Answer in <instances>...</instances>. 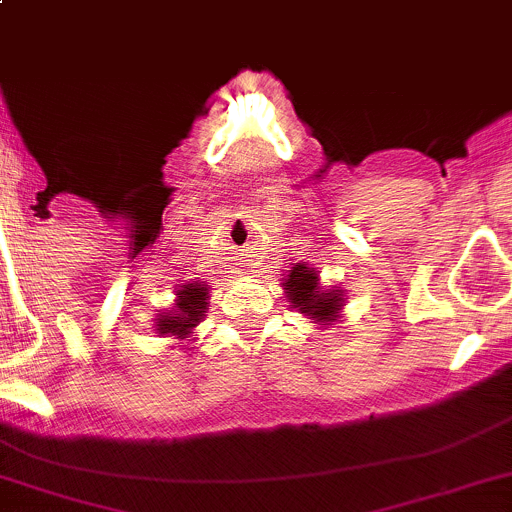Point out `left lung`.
<instances>
[{
  "mask_svg": "<svg viewBox=\"0 0 512 512\" xmlns=\"http://www.w3.org/2000/svg\"><path fill=\"white\" fill-rule=\"evenodd\" d=\"M282 289H285L289 307L312 319L319 327H332L342 319L347 289L324 287L319 282L317 267L297 262L292 270H287V277H282Z\"/></svg>",
  "mask_w": 512,
  "mask_h": 512,
  "instance_id": "left-lung-1",
  "label": "left lung"
}]
</instances>
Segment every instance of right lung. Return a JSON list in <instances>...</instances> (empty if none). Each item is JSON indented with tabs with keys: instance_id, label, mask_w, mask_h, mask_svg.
<instances>
[{
	"instance_id": "1",
	"label": "right lung",
	"mask_w": 512,
	"mask_h": 512,
	"mask_svg": "<svg viewBox=\"0 0 512 512\" xmlns=\"http://www.w3.org/2000/svg\"><path fill=\"white\" fill-rule=\"evenodd\" d=\"M210 299L208 282H185L175 287V304L168 309H158L156 334L158 337H173L180 344L195 342V327L205 319ZM193 349V347H190Z\"/></svg>"
}]
</instances>
